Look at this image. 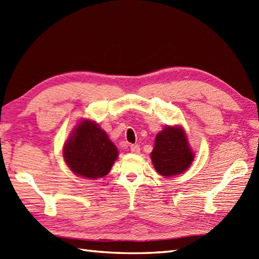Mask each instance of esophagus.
Segmentation results:
<instances>
[{
    "label": "esophagus",
    "mask_w": 259,
    "mask_h": 259,
    "mask_svg": "<svg viewBox=\"0 0 259 259\" xmlns=\"http://www.w3.org/2000/svg\"><path fill=\"white\" fill-rule=\"evenodd\" d=\"M130 149H131V152L136 153V155H137V153L140 152V147L138 145H133V146H131Z\"/></svg>",
    "instance_id": "esophagus-1"
}]
</instances>
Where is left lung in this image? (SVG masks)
<instances>
[{"instance_id": "left-lung-1", "label": "left lung", "mask_w": 259, "mask_h": 259, "mask_svg": "<svg viewBox=\"0 0 259 259\" xmlns=\"http://www.w3.org/2000/svg\"><path fill=\"white\" fill-rule=\"evenodd\" d=\"M150 158L156 171L163 177L185 172L195 159V152L181 125H167L156 136Z\"/></svg>"}]
</instances>
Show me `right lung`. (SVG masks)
Masks as SVG:
<instances>
[{
  "label": "right lung",
  "instance_id": "1",
  "mask_svg": "<svg viewBox=\"0 0 259 259\" xmlns=\"http://www.w3.org/2000/svg\"><path fill=\"white\" fill-rule=\"evenodd\" d=\"M62 155L74 175L96 180L110 172L119 151L96 121L83 119L71 131L63 145Z\"/></svg>",
  "mask_w": 259,
  "mask_h": 259
}]
</instances>
